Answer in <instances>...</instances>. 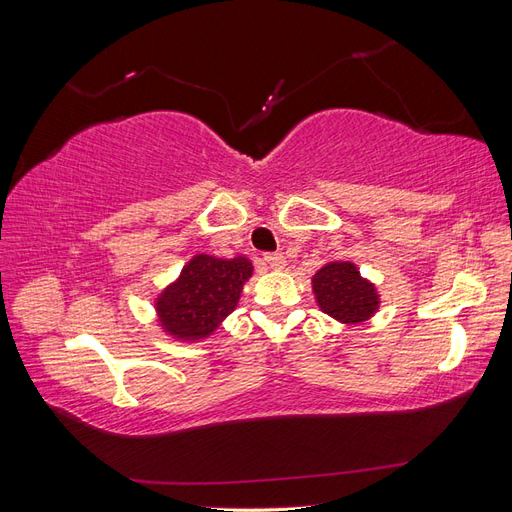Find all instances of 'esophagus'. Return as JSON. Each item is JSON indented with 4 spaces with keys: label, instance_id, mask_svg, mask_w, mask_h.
Returning <instances> with one entry per match:
<instances>
[{
    "label": "esophagus",
    "instance_id": "1",
    "mask_svg": "<svg viewBox=\"0 0 512 512\" xmlns=\"http://www.w3.org/2000/svg\"><path fill=\"white\" fill-rule=\"evenodd\" d=\"M265 262L269 269H284L286 267V258L282 254H265Z\"/></svg>",
    "mask_w": 512,
    "mask_h": 512
}]
</instances>
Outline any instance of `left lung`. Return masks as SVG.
I'll list each match as a JSON object with an SVG mask.
<instances>
[{
  "label": "left lung",
  "mask_w": 512,
  "mask_h": 512,
  "mask_svg": "<svg viewBox=\"0 0 512 512\" xmlns=\"http://www.w3.org/2000/svg\"><path fill=\"white\" fill-rule=\"evenodd\" d=\"M312 284L322 312L346 324L367 320L380 303L374 284L363 280L352 262H329L314 275Z\"/></svg>",
  "instance_id": "left-lung-1"
}]
</instances>
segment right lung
<instances>
[{"label":"right lung","instance_id":"right-lung-1","mask_svg":"<svg viewBox=\"0 0 512 512\" xmlns=\"http://www.w3.org/2000/svg\"><path fill=\"white\" fill-rule=\"evenodd\" d=\"M252 269V262L243 256L232 260L194 256L183 267L179 280L160 294L156 309L162 327L188 342L211 335L237 307Z\"/></svg>","mask_w":512,"mask_h":512}]
</instances>
